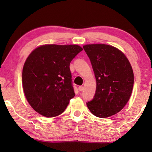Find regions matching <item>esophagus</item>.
Listing matches in <instances>:
<instances>
[{
	"label": "esophagus",
	"instance_id": "esophagus-1",
	"mask_svg": "<svg viewBox=\"0 0 152 152\" xmlns=\"http://www.w3.org/2000/svg\"><path fill=\"white\" fill-rule=\"evenodd\" d=\"M78 89L80 91H82L83 90H84V87H83L82 86H80L78 87Z\"/></svg>",
	"mask_w": 152,
	"mask_h": 152
}]
</instances>
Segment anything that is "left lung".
Listing matches in <instances>:
<instances>
[{
	"mask_svg": "<svg viewBox=\"0 0 152 152\" xmlns=\"http://www.w3.org/2000/svg\"><path fill=\"white\" fill-rule=\"evenodd\" d=\"M83 48L90 59L97 82L94 97L87 107L98 118L115 115L132 94L134 81L132 66L124 53L111 45L89 44Z\"/></svg>",
	"mask_w": 152,
	"mask_h": 152,
	"instance_id": "1",
	"label": "left lung"
}]
</instances>
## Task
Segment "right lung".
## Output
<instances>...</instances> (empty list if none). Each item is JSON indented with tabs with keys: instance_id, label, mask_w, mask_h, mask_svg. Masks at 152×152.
Masks as SVG:
<instances>
[{
	"instance_id": "1",
	"label": "right lung",
	"mask_w": 152,
	"mask_h": 152,
	"mask_svg": "<svg viewBox=\"0 0 152 152\" xmlns=\"http://www.w3.org/2000/svg\"><path fill=\"white\" fill-rule=\"evenodd\" d=\"M77 45H44L34 50L22 73L26 99L34 111L47 118L65 111L75 96L70 64L82 50Z\"/></svg>"
}]
</instances>
